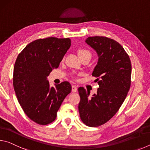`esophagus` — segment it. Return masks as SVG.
Here are the masks:
<instances>
[{
  "mask_svg": "<svg viewBox=\"0 0 150 150\" xmlns=\"http://www.w3.org/2000/svg\"><path fill=\"white\" fill-rule=\"evenodd\" d=\"M77 91V88L75 85H72V92L73 93H75Z\"/></svg>",
  "mask_w": 150,
  "mask_h": 150,
  "instance_id": "esophagus-1",
  "label": "esophagus"
}]
</instances>
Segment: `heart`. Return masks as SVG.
Returning <instances> with one entry per match:
<instances>
[{"mask_svg": "<svg viewBox=\"0 0 150 150\" xmlns=\"http://www.w3.org/2000/svg\"><path fill=\"white\" fill-rule=\"evenodd\" d=\"M77 54L79 56L80 59L85 56H91V54L89 51L85 49V48H80L77 51Z\"/></svg>", "mask_w": 150, "mask_h": 150, "instance_id": "obj_1", "label": "heart"}]
</instances>
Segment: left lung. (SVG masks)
<instances>
[{"instance_id": "8db88e82", "label": "left lung", "mask_w": 150, "mask_h": 150, "mask_svg": "<svg viewBox=\"0 0 150 150\" xmlns=\"http://www.w3.org/2000/svg\"><path fill=\"white\" fill-rule=\"evenodd\" d=\"M85 42L97 53V65L92 75L99 88L91 97L89 91L79 88L78 108L85 125L97 127L112 118L125 100L131 84V62L123 47L112 39L93 36Z\"/></svg>"}]
</instances>
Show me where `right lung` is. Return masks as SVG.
<instances>
[{
    "label": "right lung",
    "mask_w": 150,
    "mask_h": 150,
    "mask_svg": "<svg viewBox=\"0 0 150 150\" xmlns=\"http://www.w3.org/2000/svg\"><path fill=\"white\" fill-rule=\"evenodd\" d=\"M71 46L69 38L39 39L28 44L18 55L13 85L18 100L28 117L46 125L54 121L57 112L71 85L67 81L50 87L47 77L59 67Z\"/></svg>",
    "instance_id": "add662e5"
}]
</instances>
